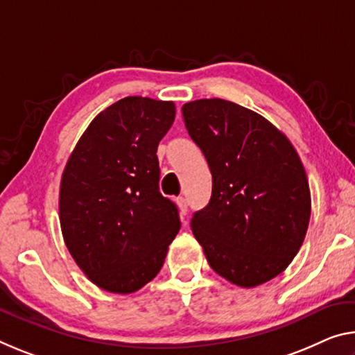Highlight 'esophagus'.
<instances>
[{
  "label": "esophagus",
  "instance_id": "1",
  "mask_svg": "<svg viewBox=\"0 0 355 355\" xmlns=\"http://www.w3.org/2000/svg\"><path fill=\"white\" fill-rule=\"evenodd\" d=\"M177 207H178V211L180 215H187L188 211V204H187V199L184 198H177Z\"/></svg>",
  "mask_w": 355,
  "mask_h": 355
}]
</instances>
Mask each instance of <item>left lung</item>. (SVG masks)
Wrapping results in <instances>:
<instances>
[{"label": "left lung", "instance_id": "left-lung-1", "mask_svg": "<svg viewBox=\"0 0 355 355\" xmlns=\"http://www.w3.org/2000/svg\"><path fill=\"white\" fill-rule=\"evenodd\" d=\"M182 112L213 175L210 202L191 219L194 237L229 283H267L306 235L311 194L300 156L267 118L230 101H191Z\"/></svg>", "mask_w": 355, "mask_h": 355}]
</instances>
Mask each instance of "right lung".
Returning <instances> with one entry per match:
<instances>
[{
  "label": "right lung",
  "instance_id": "obj_1",
  "mask_svg": "<svg viewBox=\"0 0 355 355\" xmlns=\"http://www.w3.org/2000/svg\"><path fill=\"white\" fill-rule=\"evenodd\" d=\"M175 120L172 101L128 96L93 118L60 183V226L78 268L98 288L132 294L164 263L180 230L159 193L157 144Z\"/></svg>",
  "mask_w": 355,
  "mask_h": 355
}]
</instances>
